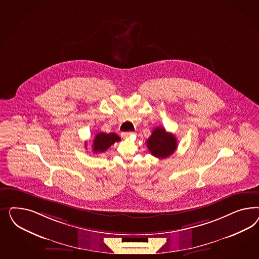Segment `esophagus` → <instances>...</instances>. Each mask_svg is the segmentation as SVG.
<instances>
[{
  "label": "esophagus",
  "mask_w": 259,
  "mask_h": 259,
  "mask_svg": "<svg viewBox=\"0 0 259 259\" xmlns=\"http://www.w3.org/2000/svg\"><path fill=\"white\" fill-rule=\"evenodd\" d=\"M135 136V133L133 132H123L121 133V137L124 138V139H129V138H132Z\"/></svg>",
  "instance_id": "34e87169"
}]
</instances>
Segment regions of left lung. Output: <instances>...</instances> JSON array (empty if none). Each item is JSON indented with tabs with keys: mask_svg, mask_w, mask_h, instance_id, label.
Instances as JSON below:
<instances>
[{
	"mask_svg": "<svg viewBox=\"0 0 259 259\" xmlns=\"http://www.w3.org/2000/svg\"><path fill=\"white\" fill-rule=\"evenodd\" d=\"M146 143L150 153L158 158L170 157L178 147L176 137L172 133L166 132L162 127L155 128Z\"/></svg>",
	"mask_w": 259,
	"mask_h": 259,
	"instance_id": "obj_1",
	"label": "left lung"
}]
</instances>
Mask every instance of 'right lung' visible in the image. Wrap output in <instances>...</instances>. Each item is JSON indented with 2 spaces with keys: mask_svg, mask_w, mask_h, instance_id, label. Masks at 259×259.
<instances>
[{
  "mask_svg": "<svg viewBox=\"0 0 259 259\" xmlns=\"http://www.w3.org/2000/svg\"><path fill=\"white\" fill-rule=\"evenodd\" d=\"M119 141H120V138L118 137L117 134H97L96 137H95L93 146H92L93 147V152L96 153V154L105 152L112 144H114L115 142Z\"/></svg>",
  "mask_w": 259,
  "mask_h": 259,
  "instance_id": "obj_1",
  "label": "right lung"
}]
</instances>
